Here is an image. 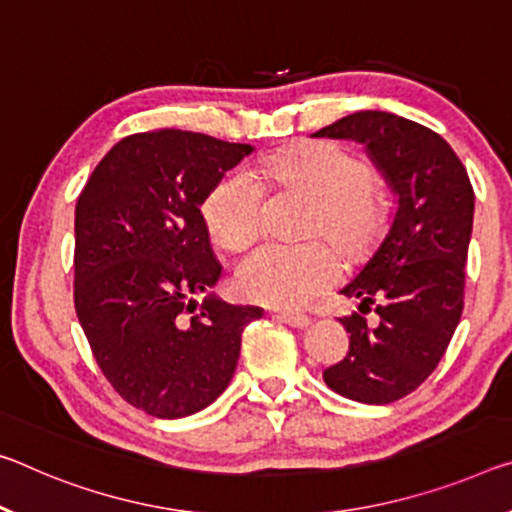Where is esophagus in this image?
Listing matches in <instances>:
<instances>
[{
	"instance_id": "1",
	"label": "esophagus",
	"mask_w": 512,
	"mask_h": 512,
	"mask_svg": "<svg viewBox=\"0 0 512 512\" xmlns=\"http://www.w3.org/2000/svg\"><path fill=\"white\" fill-rule=\"evenodd\" d=\"M278 319L282 323H287V326H291V328H307V326H310V316L296 314V312H278Z\"/></svg>"
}]
</instances>
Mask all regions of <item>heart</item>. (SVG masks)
I'll use <instances>...</instances> for the list:
<instances>
[{"label":"heart","mask_w":512,"mask_h":512,"mask_svg":"<svg viewBox=\"0 0 512 512\" xmlns=\"http://www.w3.org/2000/svg\"><path fill=\"white\" fill-rule=\"evenodd\" d=\"M262 173L275 184L316 198L310 232H328L348 255L376 248L387 232L392 202L373 182L362 154L330 141H316L269 154ZM207 230L225 248H243L264 225V182L253 168H232L202 202ZM344 275V257L335 243L269 241L241 259L237 285L246 298L273 307H300L335 287Z\"/></svg>","instance_id":"heart-1"}]
</instances>
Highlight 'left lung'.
I'll use <instances>...</instances> for the list:
<instances>
[{"instance_id":"1","label":"left lung","mask_w":512,"mask_h":512,"mask_svg":"<svg viewBox=\"0 0 512 512\" xmlns=\"http://www.w3.org/2000/svg\"><path fill=\"white\" fill-rule=\"evenodd\" d=\"M367 145L399 205L387 237L342 294L376 305L378 323L344 316L348 353L323 371L332 392L385 405L424 383L449 346L465 300L474 223L467 170L440 134L387 111H358L312 134Z\"/></svg>"}]
</instances>
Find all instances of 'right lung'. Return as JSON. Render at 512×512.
Here are the masks:
<instances>
[{
	"instance_id": "right-lung-1",
	"label": "right lung",
	"mask_w": 512,
	"mask_h": 512,
	"mask_svg": "<svg viewBox=\"0 0 512 512\" xmlns=\"http://www.w3.org/2000/svg\"><path fill=\"white\" fill-rule=\"evenodd\" d=\"M253 145L182 129L132 134L104 154L75 209V310L123 399L159 419L214 403L262 307L209 294L221 264L200 205Z\"/></svg>"
}]
</instances>
